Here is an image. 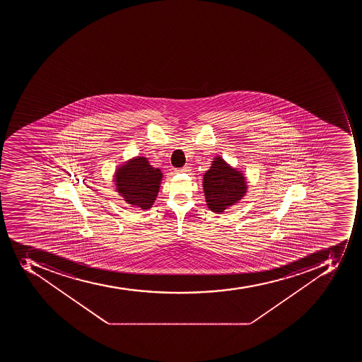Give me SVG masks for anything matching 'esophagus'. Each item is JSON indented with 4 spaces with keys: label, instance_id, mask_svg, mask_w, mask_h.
Segmentation results:
<instances>
[{
    "label": "esophagus",
    "instance_id": "esophagus-1",
    "mask_svg": "<svg viewBox=\"0 0 362 362\" xmlns=\"http://www.w3.org/2000/svg\"><path fill=\"white\" fill-rule=\"evenodd\" d=\"M189 171H190L189 166H183V168H177V172H179V173H187Z\"/></svg>",
    "mask_w": 362,
    "mask_h": 362
}]
</instances>
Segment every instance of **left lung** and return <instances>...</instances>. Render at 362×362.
<instances>
[{"mask_svg":"<svg viewBox=\"0 0 362 362\" xmlns=\"http://www.w3.org/2000/svg\"><path fill=\"white\" fill-rule=\"evenodd\" d=\"M202 185L208 207L215 213H222L239 202L247 190L243 174L230 168L221 157H216L206 172Z\"/></svg>","mask_w":362,"mask_h":362,"instance_id":"left-lung-1","label":"left lung"}]
</instances>
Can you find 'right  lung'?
I'll use <instances>...</instances> for the list:
<instances>
[{"mask_svg":"<svg viewBox=\"0 0 362 362\" xmlns=\"http://www.w3.org/2000/svg\"><path fill=\"white\" fill-rule=\"evenodd\" d=\"M162 177L160 170L149 165L145 157H137L117 170L115 182L128 204L148 209L156 199Z\"/></svg>","mask_w":362,"mask_h":362,"instance_id":"add662e5","label":"right lung"}]
</instances>
